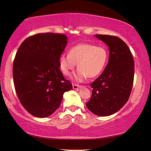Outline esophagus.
<instances>
[{"instance_id": "1", "label": "esophagus", "mask_w": 151, "mask_h": 151, "mask_svg": "<svg viewBox=\"0 0 151 151\" xmlns=\"http://www.w3.org/2000/svg\"><path fill=\"white\" fill-rule=\"evenodd\" d=\"M82 86H83L78 85V84H73V89H78V88H82Z\"/></svg>"}]
</instances>
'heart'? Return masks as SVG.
<instances>
[{
    "label": "heart",
    "instance_id": "heart-1",
    "mask_svg": "<svg viewBox=\"0 0 151 151\" xmlns=\"http://www.w3.org/2000/svg\"><path fill=\"white\" fill-rule=\"evenodd\" d=\"M109 53L104 47L89 43H80L72 47L69 54L63 53L60 56V69L65 76L69 75L78 64L76 80L82 81L86 77L96 78L104 69Z\"/></svg>",
    "mask_w": 151,
    "mask_h": 151
}]
</instances>
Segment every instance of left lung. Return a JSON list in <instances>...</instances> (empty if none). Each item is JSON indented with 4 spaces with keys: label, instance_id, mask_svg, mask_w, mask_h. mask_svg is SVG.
Here are the masks:
<instances>
[{
    "label": "left lung",
    "instance_id": "1",
    "mask_svg": "<svg viewBox=\"0 0 151 151\" xmlns=\"http://www.w3.org/2000/svg\"><path fill=\"white\" fill-rule=\"evenodd\" d=\"M109 46V58L104 71L91 84L92 95L86 106L99 116L116 113L127 102L133 88L134 60L129 47L118 37L96 34Z\"/></svg>",
    "mask_w": 151,
    "mask_h": 151
}]
</instances>
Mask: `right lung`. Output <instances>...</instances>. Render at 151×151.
I'll list each match as a JSON object with an SVG mask.
<instances>
[{
    "mask_svg": "<svg viewBox=\"0 0 151 151\" xmlns=\"http://www.w3.org/2000/svg\"><path fill=\"white\" fill-rule=\"evenodd\" d=\"M67 40L63 34H37L26 38L16 52L13 64L16 94L34 116L51 115L59 108L64 93L73 88L60 69Z\"/></svg>",
    "mask_w": 151,
    "mask_h": 151,
    "instance_id": "add662e5",
    "label": "right lung"
}]
</instances>
